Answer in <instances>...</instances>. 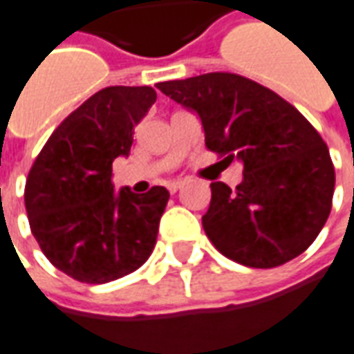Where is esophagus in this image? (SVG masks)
Masks as SVG:
<instances>
[{"instance_id":"esophagus-1","label":"esophagus","mask_w":354,"mask_h":354,"mask_svg":"<svg viewBox=\"0 0 354 354\" xmlns=\"http://www.w3.org/2000/svg\"><path fill=\"white\" fill-rule=\"evenodd\" d=\"M184 185H185V180H172V182H169L167 187H169L170 193H176L178 189H182Z\"/></svg>"}]
</instances>
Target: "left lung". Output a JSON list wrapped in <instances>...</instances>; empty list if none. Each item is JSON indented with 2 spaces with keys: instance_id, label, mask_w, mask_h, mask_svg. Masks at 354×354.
<instances>
[{
  "instance_id": "obj_1",
  "label": "left lung",
  "mask_w": 354,
  "mask_h": 354,
  "mask_svg": "<svg viewBox=\"0 0 354 354\" xmlns=\"http://www.w3.org/2000/svg\"><path fill=\"white\" fill-rule=\"evenodd\" d=\"M157 88L201 117L210 151L245 165L237 189L210 184L203 227L212 245L256 269L305 252L330 216L335 184L315 127L271 88L237 73H203Z\"/></svg>"
}]
</instances>
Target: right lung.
<instances>
[{
  "label": "right lung",
  "instance_id": "add662e5",
  "mask_svg": "<svg viewBox=\"0 0 354 354\" xmlns=\"http://www.w3.org/2000/svg\"><path fill=\"white\" fill-rule=\"evenodd\" d=\"M155 100L151 87L102 88L58 124L30 169V230L47 260L75 281H115L153 252L169 192H115L111 162L131 153L134 127Z\"/></svg>",
  "mask_w": 354,
  "mask_h": 354
}]
</instances>
